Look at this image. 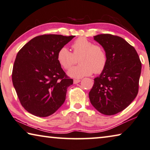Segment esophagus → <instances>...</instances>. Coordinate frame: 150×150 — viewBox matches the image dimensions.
Here are the masks:
<instances>
[{
	"label": "esophagus",
	"mask_w": 150,
	"mask_h": 150,
	"mask_svg": "<svg viewBox=\"0 0 150 150\" xmlns=\"http://www.w3.org/2000/svg\"><path fill=\"white\" fill-rule=\"evenodd\" d=\"M74 84H77V83H79L80 82V80H77V79H74Z\"/></svg>",
	"instance_id": "obj_1"
}]
</instances>
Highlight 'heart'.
Instances as JSON below:
<instances>
[{"mask_svg":"<svg viewBox=\"0 0 150 150\" xmlns=\"http://www.w3.org/2000/svg\"><path fill=\"white\" fill-rule=\"evenodd\" d=\"M73 52L64 46L58 50L57 60L64 69H69L76 64L79 58V65L68 71V75L80 78L90 76L94 72L100 74L105 69L108 62L106 52L103 46L94 45L86 38L80 37L72 45Z\"/></svg>","mask_w":150,"mask_h":150,"instance_id":"heart-1","label":"heart"}]
</instances>
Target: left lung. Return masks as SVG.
I'll return each mask as SVG.
<instances>
[{
  "instance_id": "8db88e82",
  "label": "left lung",
  "mask_w": 150,
  "mask_h": 150,
  "mask_svg": "<svg viewBox=\"0 0 150 150\" xmlns=\"http://www.w3.org/2000/svg\"><path fill=\"white\" fill-rule=\"evenodd\" d=\"M94 37L105 49L108 62L94 78L89 98L98 112L111 116L123 111L136 97L142 63L136 49L124 38L110 34Z\"/></svg>"
}]
</instances>
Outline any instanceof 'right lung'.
Masks as SVG:
<instances>
[{
  "label": "right lung",
  "instance_id": "right-lung-1",
  "mask_svg": "<svg viewBox=\"0 0 150 150\" xmlns=\"http://www.w3.org/2000/svg\"><path fill=\"white\" fill-rule=\"evenodd\" d=\"M75 36L43 34L36 36L18 51L12 79L21 105L39 117L54 114L66 99L73 80L57 60V54Z\"/></svg>",
  "mask_w": 150,
  "mask_h": 150
}]
</instances>
